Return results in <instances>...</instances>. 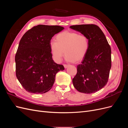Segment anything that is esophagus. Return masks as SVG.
<instances>
[{
    "label": "esophagus",
    "mask_w": 128,
    "mask_h": 128,
    "mask_svg": "<svg viewBox=\"0 0 128 128\" xmlns=\"http://www.w3.org/2000/svg\"><path fill=\"white\" fill-rule=\"evenodd\" d=\"M64 67L65 68H67L69 66V64H64Z\"/></svg>",
    "instance_id": "esophagus-1"
}]
</instances>
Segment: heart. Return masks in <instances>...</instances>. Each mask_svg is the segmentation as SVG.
<instances>
[{"instance_id":"1","label":"heart","mask_w":128,"mask_h":128,"mask_svg":"<svg viewBox=\"0 0 128 128\" xmlns=\"http://www.w3.org/2000/svg\"><path fill=\"white\" fill-rule=\"evenodd\" d=\"M56 41L50 44V51L57 62H60L64 54L67 61L78 62L86 56L90 47L88 37L75 32H62L57 34Z\"/></svg>"}]
</instances>
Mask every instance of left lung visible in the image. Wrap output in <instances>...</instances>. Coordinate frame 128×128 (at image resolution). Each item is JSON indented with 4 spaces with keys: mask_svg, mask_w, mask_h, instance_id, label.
I'll return each mask as SVG.
<instances>
[{
    "mask_svg": "<svg viewBox=\"0 0 128 128\" xmlns=\"http://www.w3.org/2000/svg\"><path fill=\"white\" fill-rule=\"evenodd\" d=\"M70 28L86 35L90 42L88 53L77 66V74L72 79L74 86L84 94L94 93L108 82L112 66L110 46L96 25H75Z\"/></svg>",
    "mask_w": 128,
    "mask_h": 128,
    "instance_id": "1",
    "label": "left lung"
}]
</instances>
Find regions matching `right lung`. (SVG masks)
Segmentation results:
<instances>
[{
    "label": "right lung",
    "instance_id": "add662e5",
    "mask_svg": "<svg viewBox=\"0 0 128 128\" xmlns=\"http://www.w3.org/2000/svg\"><path fill=\"white\" fill-rule=\"evenodd\" d=\"M64 29L59 26L40 24L24 34L15 54L16 76L28 92L42 94L52 88L56 74L62 64L54 62L50 51L52 37Z\"/></svg>",
    "mask_w": 128,
    "mask_h": 128
}]
</instances>
